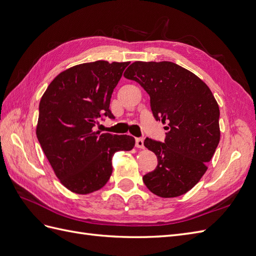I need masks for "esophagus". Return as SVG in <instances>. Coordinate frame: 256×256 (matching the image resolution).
<instances>
[{
	"label": "esophagus",
	"mask_w": 256,
	"mask_h": 256,
	"mask_svg": "<svg viewBox=\"0 0 256 256\" xmlns=\"http://www.w3.org/2000/svg\"><path fill=\"white\" fill-rule=\"evenodd\" d=\"M136 147H138V148H141V150L144 148V140L142 138H136Z\"/></svg>",
	"instance_id": "34e87169"
}]
</instances>
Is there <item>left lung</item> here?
I'll return each instance as SVG.
<instances>
[{
    "instance_id": "1",
    "label": "left lung",
    "mask_w": 256,
    "mask_h": 256,
    "mask_svg": "<svg viewBox=\"0 0 256 256\" xmlns=\"http://www.w3.org/2000/svg\"><path fill=\"white\" fill-rule=\"evenodd\" d=\"M124 76L138 82L150 97L156 120L168 122L164 143L146 138L157 168L143 176L154 194H184L207 171L220 141L218 102L198 76L172 62H134Z\"/></svg>"
}]
</instances>
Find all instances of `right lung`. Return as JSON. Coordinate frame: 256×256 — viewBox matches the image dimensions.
I'll return each instance as SVG.
<instances>
[{
	"label": "right lung",
	"instance_id": "1",
	"mask_svg": "<svg viewBox=\"0 0 256 256\" xmlns=\"http://www.w3.org/2000/svg\"><path fill=\"white\" fill-rule=\"evenodd\" d=\"M130 62L96 60L56 76L40 104L36 136L54 173L76 194L102 189L112 174V157L131 150L134 138L94 131L102 116L114 118L112 92Z\"/></svg>",
	"mask_w": 256,
	"mask_h": 256
}]
</instances>
